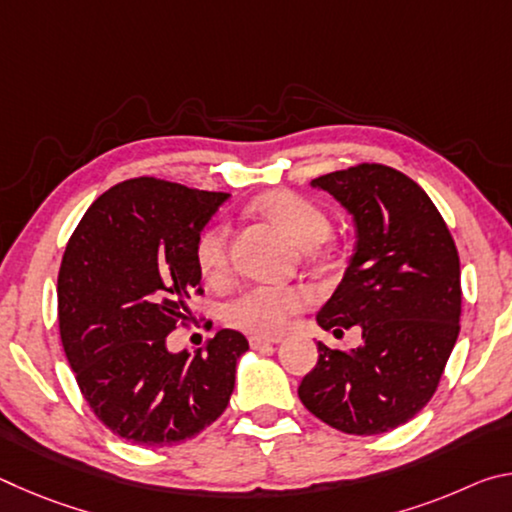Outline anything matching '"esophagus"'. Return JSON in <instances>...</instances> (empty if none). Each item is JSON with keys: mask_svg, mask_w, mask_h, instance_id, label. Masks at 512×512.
<instances>
[{"mask_svg": "<svg viewBox=\"0 0 512 512\" xmlns=\"http://www.w3.org/2000/svg\"><path fill=\"white\" fill-rule=\"evenodd\" d=\"M248 343H250V348H253V350H264V348H268V345L277 343V339H264V336H250Z\"/></svg>", "mask_w": 512, "mask_h": 512, "instance_id": "obj_1", "label": "esophagus"}]
</instances>
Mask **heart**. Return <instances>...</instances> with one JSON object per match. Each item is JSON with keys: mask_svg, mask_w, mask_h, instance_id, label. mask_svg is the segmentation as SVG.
<instances>
[{"mask_svg": "<svg viewBox=\"0 0 512 512\" xmlns=\"http://www.w3.org/2000/svg\"><path fill=\"white\" fill-rule=\"evenodd\" d=\"M255 210L284 232L293 244L311 248L325 241L332 223L327 214L307 198L293 192H271L262 196ZM194 259L207 282L221 284L230 273L228 225L210 221L194 241ZM314 302L307 287H248L232 296L223 307V320L230 327L255 336H277L289 327L291 318Z\"/></svg>", "mask_w": 512, "mask_h": 512, "instance_id": "1", "label": "heart"}]
</instances>
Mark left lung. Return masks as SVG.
Wrapping results in <instances>:
<instances>
[{
    "label": "left lung",
    "mask_w": 512,
    "mask_h": 512,
    "mask_svg": "<svg viewBox=\"0 0 512 512\" xmlns=\"http://www.w3.org/2000/svg\"><path fill=\"white\" fill-rule=\"evenodd\" d=\"M311 185L332 194L357 225V250L318 311V325L361 327V348L318 343L300 402L329 427L375 436L409 422L436 393L461 318V262L443 216L409 176L363 162Z\"/></svg>",
    "instance_id": "obj_1"
}]
</instances>
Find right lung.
Instances as JSON below:
<instances>
[{
  "label": "right lung",
  "instance_id": "right-lung-1",
  "mask_svg": "<svg viewBox=\"0 0 512 512\" xmlns=\"http://www.w3.org/2000/svg\"><path fill=\"white\" fill-rule=\"evenodd\" d=\"M228 201L160 178L103 192L67 241L58 271L65 357L94 415L128 443L169 447L219 418L235 388L244 334L221 329L205 352H169L167 336L203 296L196 235Z\"/></svg>",
  "mask_w": 512,
  "mask_h": 512
}]
</instances>
